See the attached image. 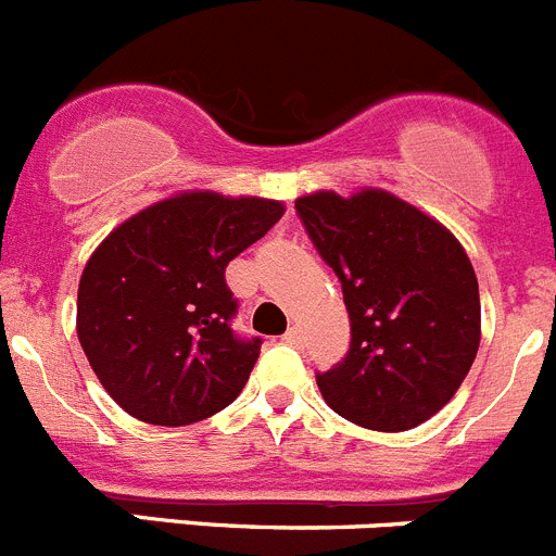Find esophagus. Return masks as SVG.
<instances>
[{
  "label": "esophagus",
  "mask_w": 556,
  "mask_h": 556,
  "mask_svg": "<svg viewBox=\"0 0 556 556\" xmlns=\"http://www.w3.org/2000/svg\"><path fill=\"white\" fill-rule=\"evenodd\" d=\"M282 340H285V343H288V346H302V340H304V334H302V329H299V327H290L288 329V332H285L282 334Z\"/></svg>",
  "instance_id": "obj_1"
}]
</instances>
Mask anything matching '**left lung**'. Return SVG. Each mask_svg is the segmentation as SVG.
Here are the masks:
<instances>
[{
    "label": "left lung",
    "instance_id": "8db88e82",
    "mask_svg": "<svg viewBox=\"0 0 556 556\" xmlns=\"http://www.w3.org/2000/svg\"><path fill=\"white\" fill-rule=\"evenodd\" d=\"M296 213L338 274L352 324L343 363L315 374L324 402L377 432L429 421L468 377L482 338L479 282L463 243L379 188L307 193Z\"/></svg>",
    "mask_w": 556,
    "mask_h": 556
}]
</instances>
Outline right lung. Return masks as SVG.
<instances>
[{
    "label": "right lung",
    "instance_id": "add662e5",
    "mask_svg": "<svg viewBox=\"0 0 556 556\" xmlns=\"http://www.w3.org/2000/svg\"><path fill=\"white\" fill-rule=\"evenodd\" d=\"M260 197L185 191L104 238L77 290V338L113 402L138 421L185 427L238 399L260 338L232 332L224 268L282 218Z\"/></svg>",
    "mask_w": 556,
    "mask_h": 556
}]
</instances>
